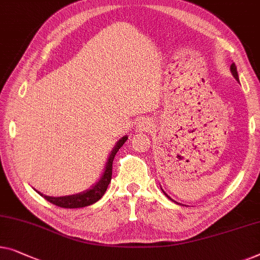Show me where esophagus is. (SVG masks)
Returning <instances> with one entry per match:
<instances>
[{
    "label": "esophagus",
    "mask_w": 260,
    "mask_h": 260,
    "mask_svg": "<svg viewBox=\"0 0 260 260\" xmlns=\"http://www.w3.org/2000/svg\"><path fill=\"white\" fill-rule=\"evenodd\" d=\"M150 126H151V122H150L149 119H141V121L137 123V131H141V133L144 131L145 133V131H148L150 129Z\"/></svg>",
    "instance_id": "34e87169"
}]
</instances>
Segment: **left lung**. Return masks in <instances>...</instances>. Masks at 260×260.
Wrapping results in <instances>:
<instances>
[{
  "label": "left lung",
  "mask_w": 260,
  "mask_h": 260,
  "mask_svg": "<svg viewBox=\"0 0 260 260\" xmlns=\"http://www.w3.org/2000/svg\"><path fill=\"white\" fill-rule=\"evenodd\" d=\"M230 69H231V73H232V75H233V77H235L236 80L238 81V80H239V78H238V73H237V67H236L235 63H232L231 67H230ZM163 192H164V191H163ZM164 193H165V192H164ZM165 196H167L168 198H170V197H169V196H168L167 193H165ZM170 199H171V198H170Z\"/></svg>",
  "instance_id": "8db88e82"
}]
</instances>
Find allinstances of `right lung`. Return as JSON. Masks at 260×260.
Returning a JSON list of instances; mask_svg holds the SVG:
<instances>
[{"label": "right lung", "mask_w": 260, "mask_h": 260, "mask_svg": "<svg viewBox=\"0 0 260 260\" xmlns=\"http://www.w3.org/2000/svg\"><path fill=\"white\" fill-rule=\"evenodd\" d=\"M127 139L126 136H124L118 141L117 144L114 148V150L111 151V155L109 157L107 167H105V171L102 176V178L100 179V182L96 184L95 186L91 187V189L85 191L83 193H78V194H74V196H66V197H50V196H46L40 193L44 199H47L48 202L52 203V204L56 206H59V208H64V209H77V208H84V206L91 205L93 203H96L97 201H100L101 198L103 197V194L105 191L108 189L109 183L111 180V176H112V163H114V158L116 156V153L119 149L122 148L124 143Z\"/></svg>", "instance_id": "obj_1"}]
</instances>
